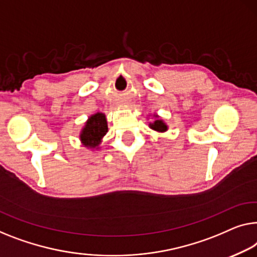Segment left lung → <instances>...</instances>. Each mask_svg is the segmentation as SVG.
<instances>
[{
    "instance_id": "obj_1",
    "label": "left lung",
    "mask_w": 257,
    "mask_h": 257,
    "mask_svg": "<svg viewBox=\"0 0 257 257\" xmlns=\"http://www.w3.org/2000/svg\"><path fill=\"white\" fill-rule=\"evenodd\" d=\"M157 118L155 120V122H152V123L149 124V127L151 129L155 130V132H158V133H165L167 130V125L165 122L163 120H160L158 118V115H155Z\"/></svg>"
}]
</instances>
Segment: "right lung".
<instances>
[{
    "mask_svg": "<svg viewBox=\"0 0 257 257\" xmlns=\"http://www.w3.org/2000/svg\"><path fill=\"white\" fill-rule=\"evenodd\" d=\"M108 132L105 114L95 113L91 115L80 132L79 139L83 145L90 149H98L102 137Z\"/></svg>",
    "mask_w": 257,
    "mask_h": 257,
    "instance_id": "obj_1",
    "label": "right lung"
}]
</instances>
